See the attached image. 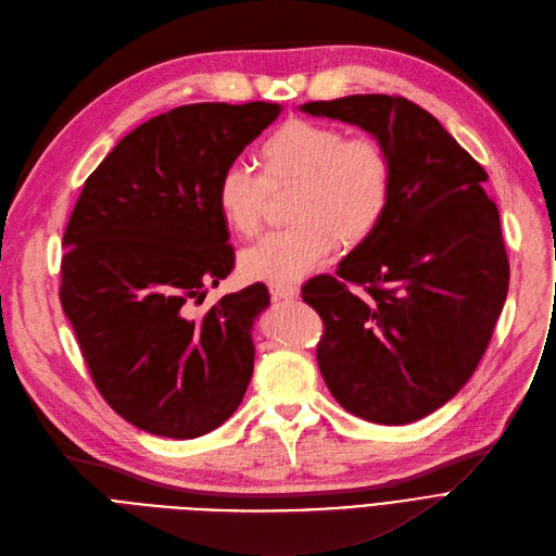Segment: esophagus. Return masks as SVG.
<instances>
[{
    "label": "esophagus",
    "instance_id": "1",
    "mask_svg": "<svg viewBox=\"0 0 556 556\" xmlns=\"http://www.w3.org/2000/svg\"><path fill=\"white\" fill-rule=\"evenodd\" d=\"M269 291L274 299H280V301H293L299 296V287L296 285H278V282H271L269 285Z\"/></svg>",
    "mask_w": 556,
    "mask_h": 556
}]
</instances>
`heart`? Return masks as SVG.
I'll use <instances>...</instances> for the list:
<instances>
[{
	"instance_id": "obj_1",
	"label": "heart",
	"mask_w": 556,
	"mask_h": 556,
	"mask_svg": "<svg viewBox=\"0 0 556 556\" xmlns=\"http://www.w3.org/2000/svg\"><path fill=\"white\" fill-rule=\"evenodd\" d=\"M263 175L242 163L226 166L215 204L240 238H253L265 219L267 184H299L293 226L265 236L242 255V274L278 285L296 282L328 260L337 247L368 240L393 198V161L372 137L307 118L280 123L257 150Z\"/></svg>"
}]
</instances>
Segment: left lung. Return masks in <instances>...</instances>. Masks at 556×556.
Masks as SVG:
<instances>
[{
	"mask_svg": "<svg viewBox=\"0 0 556 556\" xmlns=\"http://www.w3.org/2000/svg\"><path fill=\"white\" fill-rule=\"evenodd\" d=\"M301 110L364 127L393 161V198L377 231L337 276L303 285V301L323 318L320 375L356 417L390 427L421 419L469 381L507 299L486 173L408 98L358 93Z\"/></svg>",
	"mask_w": 556,
	"mask_h": 556,
	"instance_id": "1",
	"label": "left lung"
}]
</instances>
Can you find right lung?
Listing matches in <instances>:
<instances>
[{
  "mask_svg": "<svg viewBox=\"0 0 556 556\" xmlns=\"http://www.w3.org/2000/svg\"><path fill=\"white\" fill-rule=\"evenodd\" d=\"M278 114L260 101L159 114L118 141L74 206L60 303L98 393L141 431L200 438L247 393L267 287L194 307L236 265L217 179Z\"/></svg>",
  "mask_w": 556,
  "mask_h": 556,
  "instance_id": "right-lung-1",
  "label": "right lung"
}]
</instances>
